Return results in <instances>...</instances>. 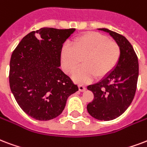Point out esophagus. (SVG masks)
<instances>
[{
  "instance_id": "obj_1",
  "label": "esophagus",
  "mask_w": 147,
  "mask_h": 147,
  "mask_svg": "<svg viewBox=\"0 0 147 147\" xmlns=\"http://www.w3.org/2000/svg\"><path fill=\"white\" fill-rule=\"evenodd\" d=\"M78 89H79V91L83 92L86 90V86H82V85H78Z\"/></svg>"
}]
</instances>
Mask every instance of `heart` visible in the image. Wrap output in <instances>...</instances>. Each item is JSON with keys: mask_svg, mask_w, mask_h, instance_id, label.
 <instances>
[{"mask_svg": "<svg viewBox=\"0 0 147 147\" xmlns=\"http://www.w3.org/2000/svg\"><path fill=\"white\" fill-rule=\"evenodd\" d=\"M120 47L115 41L97 32H88L76 38L72 47L65 45L61 51V65L67 74L75 72L74 80L86 83L94 78L102 79L113 71L118 64Z\"/></svg>", "mask_w": 147, "mask_h": 147, "instance_id": "b5f03b06", "label": "heart"}]
</instances>
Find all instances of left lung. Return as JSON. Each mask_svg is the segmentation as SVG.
<instances>
[{"label": "left lung", "mask_w": 147, "mask_h": 147, "mask_svg": "<svg viewBox=\"0 0 147 147\" xmlns=\"http://www.w3.org/2000/svg\"><path fill=\"white\" fill-rule=\"evenodd\" d=\"M100 30L115 39L121 55L116 67L106 78L87 87L94 95L87 110L96 119L109 121L121 116L132 102L137 86L139 63L132 45L125 37L107 28Z\"/></svg>", "instance_id": "8db88e82"}]
</instances>
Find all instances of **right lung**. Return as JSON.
I'll return each instance as SVG.
<instances>
[{
  "label": "right lung",
  "mask_w": 147,
  "mask_h": 147,
  "mask_svg": "<svg viewBox=\"0 0 147 147\" xmlns=\"http://www.w3.org/2000/svg\"><path fill=\"white\" fill-rule=\"evenodd\" d=\"M75 30L42 28L31 31L12 52L10 88L21 109L37 120L59 116L68 97L78 90L59 69L63 43Z\"/></svg>",
  "instance_id": "right-lung-1"
}]
</instances>
